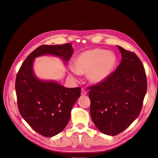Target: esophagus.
<instances>
[{"label":"esophagus","instance_id":"34e87169","mask_svg":"<svg viewBox=\"0 0 158 158\" xmlns=\"http://www.w3.org/2000/svg\"><path fill=\"white\" fill-rule=\"evenodd\" d=\"M87 94V91L84 89H81V95H85Z\"/></svg>","mask_w":158,"mask_h":158}]
</instances>
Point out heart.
<instances>
[{
  "label": "heart",
  "instance_id": "heart-1",
  "mask_svg": "<svg viewBox=\"0 0 158 158\" xmlns=\"http://www.w3.org/2000/svg\"><path fill=\"white\" fill-rule=\"evenodd\" d=\"M117 58L110 51L94 48L84 51L76 57L73 63L74 71L79 74H87V78L92 84H97L109 78L115 70ZM69 77L74 78L73 71Z\"/></svg>",
  "mask_w": 158,
  "mask_h": 158
}]
</instances>
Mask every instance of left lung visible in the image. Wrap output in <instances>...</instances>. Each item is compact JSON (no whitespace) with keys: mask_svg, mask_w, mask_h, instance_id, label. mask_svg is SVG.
I'll return each instance as SVG.
<instances>
[{"mask_svg":"<svg viewBox=\"0 0 158 158\" xmlns=\"http://www.w3.org/2000/svg\"><path fill=\"white\" fill-rule=\"evenodd\" d=\"M122 55L116 71L105 81L90 87V113L105 135H118L139 115L147 90L143 65L133 52L117 46Z\"/></svg>","mask_w":158,"mask_h":158,"instance_id":"1","label":"left lung"}]
</instances>
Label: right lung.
Masks as SVG:
<instances>
[{
	"mask_svg": "<svg viewBox=\"0 0 158 158\" xmlns=\"http://www.w3.org/2000/svg\"><path fill=\"white\" fill-rule=\"evenodd\" d=\"M73 51L70 43L42 45L28 56L16 77L15 90L21 116L44 137H53L66 127L72 108L81 95V88L69 89L56 81L37 78L33 72L34 60L42 56L52 55L67 63Z\"/></svg>",
	"mask_w": 158,
	"mask_h": 158,
	"instance_id": "right-lung-1",
	"label": "right lung"
}]
</instances>
